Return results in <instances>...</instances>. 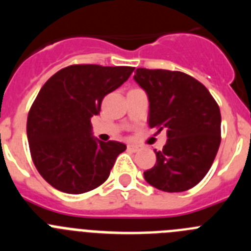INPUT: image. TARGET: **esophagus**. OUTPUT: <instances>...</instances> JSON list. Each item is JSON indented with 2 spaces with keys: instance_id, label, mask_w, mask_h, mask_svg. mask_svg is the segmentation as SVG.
<instances>
[{
  "instance_id": "1",
  "label": "esophagus",
  "mask_w": 251,
  "mask_h": 251,
  "mask_svg": "<svg viewBox=\"0 0 251 251\" xmlns=\"http://www.w3.org/2000/svg\"><path fill=\"white\" fill-rule=\"evenodd\" d=\"M127 148L128 151H132V152H137L139 150V147L137 145H128Z\"/></svg>"
}]
</instances>
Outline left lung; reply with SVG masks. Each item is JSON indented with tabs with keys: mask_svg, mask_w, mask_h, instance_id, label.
<instances>
[{
	"mask_svg": "<svg viewBox=\"0 0 251 251\" xmlns=\"http://www.w3.org/2000/svg\"><path fill=\"white\" fill-rule=\"evenodd\" d=\"M133 79L150 100L148 124L167 142L145 179L165 192L190 190L206 176L221 142L219 105L205 85L181 72L139 68Z\"/></svg>",
	"mask_w": 251,
	"mask_h": 251,
	"instance_id": "8db88e82",
	"label": "left lung"
}]
</instances>
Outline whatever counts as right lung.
I'll use <instances>...</instances> for the list:
<instances>
[{"instance_id": "obj_1", "label": "right lung", "mask_w": 251, "mask_h": 251, "mask_svg": "<svg viewBox=\"0 0 251 251\" xmlns=\"http://www.w3.org/2000/svg\"><path fill=\"white\" fill-rule=\"evenodd\" d=\"M132 66L70 65L44 84L27 117L34 165L49 185L65 194L92 191L109 177L127 146L93 137L101 100L133 73Z\"/></svg>"}]
</instances>
